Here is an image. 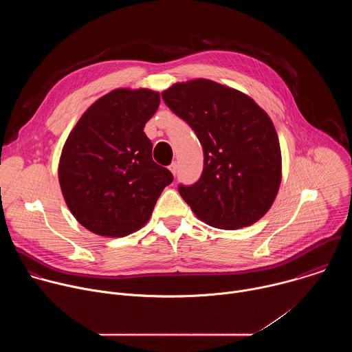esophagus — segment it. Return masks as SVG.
<instances>
[{
	"instance_id": "34e87169",
	"label": "esophagus",
	"mask_w": 352,
	"mask_h": 352,
	"mask_svg": "<svg viewBox=\"0 0 352 352\" xmlns=\"http://www.w3.org/2000/svg\"><path fill=\"white\" fill-rule=\"evenodd\" d=\"M168 168H170V171L173 173V175H175V174H177V170H178V166H177V163H173Z\"/></svg>"
}]
</instances>
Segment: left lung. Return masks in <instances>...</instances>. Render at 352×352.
Wrapping results in <instances>:
<instances>
[{
	"instance_id": "8db88e82",
	"label": "left lung",
	"mask_w": 352,
	"mask_h": 352,
	"mask_svg": "<svg viewBox=\"0 0 352 352\" xmlns=\"http://www.w3.org/2000/svg\"><path fill=\"white\" fill-rule=\"evenodd\" d=\"M162 96L204 147L202 177L178 189L195 216L223 230L261 220L281 184L280 142L267 113L248 94L210 79L174 83Z\"/></svg>"
}]
</instances>
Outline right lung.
Wrapping results in <instances>:
<instances>
[{"instance_id": "right-lung-1", "label": "right lung", "mask_w": 352, "mask_h": 352, "mask_svg": "<svg viewBox=\"0 0 352 352\" xmlns=\"http://www.w3.org/2000/svg\"><path fill=\"white\" fill-rule=\"evenodd\" d=\"M159 104V91L116 89L97 98L68 135L58 181L68 209L93 234L121 238L140 230L173 182L153 162L143 132Z\"/></svg>"}]
</instances>
